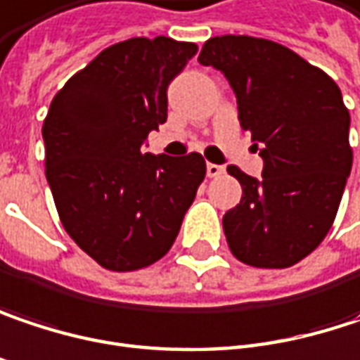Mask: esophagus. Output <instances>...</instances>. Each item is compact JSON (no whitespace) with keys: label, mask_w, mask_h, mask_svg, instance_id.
Returning a JSON list of instances; mask_svg holds the SVG:
<instances>
[{"label":"esophagus","mask_w":360,"mask_h":360,"mask_svg":"<svg viewBox=\"0 0 360 360\" xmlns=\"http://www.w3.org/2000/svg\"><path fill=\"white\" fill-rule=\"evenodd\" d=\"M224 167L222 165H214V162H208V167H206V173H208V177H220V175H224Z\"/></svg>","instance_id":"obj_1"}]
</instances>
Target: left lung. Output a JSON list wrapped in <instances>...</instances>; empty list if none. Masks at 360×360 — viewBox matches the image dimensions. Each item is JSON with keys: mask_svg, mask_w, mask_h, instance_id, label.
<instances>
[{"mask_svg": "<svg viewBox=\"0 0 360 360\" xmlns=\"http://www.w3.org/2000/svg\"><path fill=\"white\" fill-rule=\"evenodd\" d=\"M229 80L241 127L264 158L262 179L226 171L243 187L222 226L233 255L255 268H288L323 241L352 169L350 115L326 72L255 37H214L198 57Z\"/></svg>", "mask_w": 360, "mask_h": 360, "instance_id": "obj_1", "label": "left lung"}]
</instances>
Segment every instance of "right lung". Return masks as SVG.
Masks as SVG:
<instances>
[{
  "mask_svg": "<svg viewBox=\"0 0 360 360\" xmlns=\"http://www.w3.org/2000/svg\"><path fill=\"white\" fill-rule=\"evenodd\" d=\"M198 53L169 37L98 53L55 94L43 125L45 173L63 229L96 264L131 272L175 243L206 177L202 154L144 152L167 121V88Z\"/></svg>",
  "mask_w": 360,
  "mask_h": 360,
  "instance_id": "1",
  "label": "right lung"
}]
</instances>
